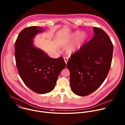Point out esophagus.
I'll return each mask as SVG.
<instances>
[{
  "label": "esophagus",
  "instance_id": "esophagus-1",
  "mask_svg": "<svg viewBox=\"0 0 125 125\" xmlns=\"http://www.w3.org/2000/svg\"><path fill=\"white\" fill-rule=\"evenodd\" d=\"M64 61H65L66 64H67V62H68V58L67 57H65L64 58Z\"/></svg>",
  "mask_w": 125,
  "mask_h": 125
}]
</instances>
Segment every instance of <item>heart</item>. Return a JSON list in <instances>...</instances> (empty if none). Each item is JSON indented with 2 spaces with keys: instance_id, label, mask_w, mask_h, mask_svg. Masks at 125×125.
<instances>
[{
  "instance_id": "obj_1",
  "label": "heart",
  "mask_w": 125,
  "mask_h": 125,
  "mask_svg": "<svg viewBox=\"0 0 125 125\" xmlns=\"http://www.w3.org/2000/svg\"><path fill=\"white\" fill-rule=\"evenodd\" d=\"M75 42L73 45H71L68 48V52L70 53H72L75 52L79 47L83 43L86 38V35L84 33H80L79 31H76L73 33L71 36L70 40H69V42H71L76 39L77 37Z\"/></svg>"
}]
</instances>
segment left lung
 Returning a JSON list of instances; mask_svg holds the SVG:
<instances>
[{
	"mask_svg": "<svg viewBox=\"0 0 125 125\" xmlns=\"http://www.w3.org/2000/svg\"><path fill=\"white\" fill-rule=\"evenodd\" d=\"M93 29L92 39L72 54L67 64L71 89L80 96L96 91L105 79L111 67L112 42L103 29L96 27Z\"/></svg>",
	"mask_w": 125,
	"mask_h": 125,
	"instance_id": "1",
	"label": "left lung"
}]
</instances>
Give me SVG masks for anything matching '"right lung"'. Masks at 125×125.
<instances>
[{
  "label": "right lung",
  "instance_id": "1",
  "mask_svg": "<svg viewBox=\"0 0 125 125\" xmlns=\"http://www.w3.org/2000/svg\"><path fill=\"white\" fill-rule=\"evenodd\" d=\"M43 28L30 26L19 34L15 44V56L19 73L24 83L36 93L46 94L54 88L66 63L63 57L52 58L34 47L33 38Z\"/></svg>",
  "mask_w": 125,
  "mask_h": 125
}]
</instances>
